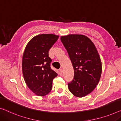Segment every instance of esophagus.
Here are the masks:
<instances>
[{"instance_id": "1", "label": "esophagus", "mask_w": 121, "mask_h": 121, "mask_svg": "<svg viewBox=\"0 0 121 121\" xmlns=\"http://www.w3.org/2000/svg\"><path fill=\"white\" fill-rule=\"evenodd\" d=\"M62 73H63V70L62 69H59V75H60V76H62Z\"/></svg>"}]
</instances>
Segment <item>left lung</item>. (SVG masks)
<instances>
[{
	"instance_id": "8db88e82",
	"label": "left lung",
	"mask_w": 121,
	"mask_h": 121,
	"mask_svg": "<svg viewBox=\"0 0 121 121\" xmlns=\"http://www.w3.org/2000/svg\"><path fill=\"white\" fill-rule=\"evenodd\" d=\"M73 64L74 76L68 83L73 95L83 97L95 88L100 78L102 66L93 42L83 35L70 34L60 38Z\"/></svg>"
}]
</instances>
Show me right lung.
<instances>
[{"label":"right lung","mask_w":121,"mask_h":121,"mask_svg":"<svg viewBox=\"0 0 121 121\" xmlns=\"http://www.w3.org/2000/svg\"><path fill=\"white\" fill-rule=\"evenodd\" d=\"M59 36L42 34L28 43L22 58V72L26 84L38 96H45L52 88V81L57 73L51 68L52 59L48 51Z\"/></svg>","instance_id":"1"}]
</instances>
